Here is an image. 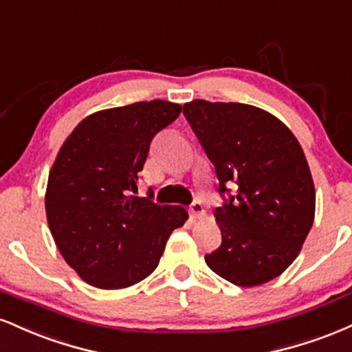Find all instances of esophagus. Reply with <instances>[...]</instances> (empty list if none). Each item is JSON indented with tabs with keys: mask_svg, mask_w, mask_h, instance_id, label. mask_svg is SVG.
Here are the masks:
<instances>
[{
	"mask_svg": "<svg viewBox=\"0 0 352 352\" xmlns=\"http://www.w3.org/2000/svg\"><path fill=\"white\" fill-rule=\"evenodd\" d=\"M189 212H191V216L194 217V219H199V217H202L206 214V210H204V208H202V204L199 201H194L191 206H189Z\"/></svg>",
	"mask_w": 352,
	"mask_h": 352,
	"instance_id": "34e87169",
	"label": "esophagus"
}]
</instances>
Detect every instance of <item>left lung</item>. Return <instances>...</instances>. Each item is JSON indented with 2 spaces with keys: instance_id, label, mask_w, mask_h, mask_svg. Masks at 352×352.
<instances>
[{
  "instance_id": "1",
  "label": "left lung",
  "mask_w": 352,
  "mask_h": 352,
  "mask_svg": "<svg viewBox=\"0 0 352 352\" xmlns=\"http://www.w3.org/2000/svg\"><path fill=\"white\" fill-rule=\"evenodd\" d=\"M183 113L216 168L219 192L235 189L214 210L222 243L206 263L237 287L270 282L298 257L315 221L303 148L282 120L247 103L192 100Z\"/></svg>"
}]
</instances>
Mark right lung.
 Segmentation results:
<instances>
[{"mask_svg": "<svg viewBox=\"0 0 352 352\" xmlns=\"http://www.w3.org/2000/svg\"><path fill=\"white\" fill-rule=\"evenodd\" d=\"M179 113V103L166 100L95 111L62 143L49 171L45 216L60 255L89 285L120 290L142 282L188 221L181 206L131 196L153 136Z\"/></svg>", "mask_w": 352, "mask_h": 352, "instance_id": "add662e5", "label": "right lung"}]
</instances>
